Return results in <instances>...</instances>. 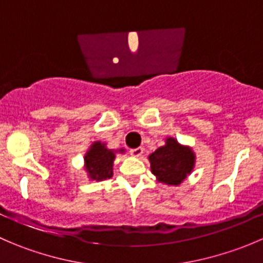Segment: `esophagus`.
<instances>
[{
	"instance_id": "obj_1",
	"label": "esophagus",
	"mask_w": 263,
	"mask_h": 263,
	"mask_svg": "<svg viewBox=\"0 0 263 263\" xmlns=\"http://www.w3.org/2000/svg\"><path fill=\"white\" fill-rule=\"evenodd\" d=\"M129 154H131L132 156H135V158H140V156L144 154V148H142V147L131 148V150H129Z\"/></svg>"
}]
</instances>
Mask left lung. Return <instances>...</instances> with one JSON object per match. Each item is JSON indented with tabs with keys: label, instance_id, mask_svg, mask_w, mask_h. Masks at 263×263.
Here are the masks:
<instances>
[{
	"label": "left lung",
	"instance_id": "1",
	"mask_svg": "<svg viewBox=\"0 0 263 263\" xmlns=\"http://www.w3.org/2000/svg\"><path fill=\"white\" fill-rule=\"evenodd\" d=\"M148 159L154 176L166 184H179L195 165L192 150L181 146L174 139L166 140L165 146L159 147Z\"/></svg>",
	"mask_w": 263,
	"mask_h": 263
}]
</instances>
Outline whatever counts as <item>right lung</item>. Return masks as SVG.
Segmentation results:
<instances>
[{
  "label": "right lung",
  "mask_w": 263,
  "mask_h": 263,
  "mask_svg": "<svg viewBox=\"0 0 263 263\" xmlns=\"http://www.w3.org/2000/svg\"><path fill=\"white\" fill-rule=\"evenodd\" d=\"M113 160L115 153L108 150L100 142H95L85 156L86 171L89 172L90 178L97 181L110 178L113 176Z\"/></svg>",
  "instance_id": "obj_1"
}]
</instances>
